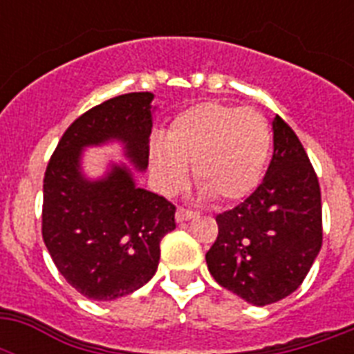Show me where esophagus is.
I'll return each instance as SVG.
<instances>
[{
	"mask_svg": "<svg viewBox=\"0 0 354 354\" xmlns=\"http://www.w3.org/2000/svg\"><path fill=\"white\" fill-rule=\"evenodd\" d=\"M196 216V213L191 209H185V207H178L176 209V221L178 222H187L191 221V218H194Z\"/></svg>",
	"mask_w": 354,
	"mask_h": 354,
	"instance_id": "1",
	"label": "esophagus"
}]
</instances>
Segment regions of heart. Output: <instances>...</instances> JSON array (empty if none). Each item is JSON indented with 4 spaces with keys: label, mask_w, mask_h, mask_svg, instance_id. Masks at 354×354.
Wrapping results in <instances>:
<instances>
[{
    "label": "heart",
    "mask_w": 354,
    "mask_h": 354,
    "mask_svg": "<svg viewBox=\"0 0 354 354\" xmlns=\"http://www.w3.org/2000/svg\"><path fill=\"white\" fill-rule=\"evenodd\" d=\"M270 145L272 133L261 113L204 102L180 113L167 138H152L150 167L158 187L174 194L187 185L189 163H194V178L204 193L232 202L259 185Z\"/></svg>",
    "instance_id": "b5f03b06"
}]
</instances>
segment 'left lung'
<instances>
[{"label":"left lung","mask_w":354,"mask_h":354,"mask_svg":"<svg viewBox=\"0 0 354 354\" xmlns=\"http://www.w3.org/2000/svg\"><path fill=\"white\" fill-rule=\"evenodd\" d=\"M266 176L242 204L216 215L218 236L205 253L226 290L264 307L297 290L322 248V193L307 152L279 115Z\"/></svg>","instance_id":"8db88e82"}]
</instances>
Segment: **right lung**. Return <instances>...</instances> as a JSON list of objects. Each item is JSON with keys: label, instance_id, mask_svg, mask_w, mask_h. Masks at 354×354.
Instances as JSON below:
<instances>
[{"label": "right lung", "instance_id": "add662e5", "mask_svg": "<svg viewBox=\"0 0 354 354\" xmlns=\"http://www.w3.org/2000/svg\"><path fill=\"white\" fill-rule=\"evenodd\" d=\"M152 99L139 91L93 106L69 124L47 163L41 236L64 279L88 299L112 301L147 285L161 239L176 227V207L138 187L130 167L113 163L99 180L80 169L86 147L121 141L130 163L145 171Z\"/></svg>", "mask_w": 354, "mask_h": 354}]
</instances>
